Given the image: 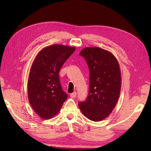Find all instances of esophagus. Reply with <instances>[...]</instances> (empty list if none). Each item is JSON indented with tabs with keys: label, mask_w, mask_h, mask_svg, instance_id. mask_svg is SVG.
<instances>
[{
	"label": "esophagus",
	"mask_w": 151,
	"mask_h": 151,
	"mask_svg": "<svg viewBox=\"0 0 151 151\" xmlns=\"http://www.w3.org/2000/svg\"><path fill=\"white\" fill-rule=\"evenodd\" d=\"M70 97H71V98H75L76 96V92L74 91L73 93H72L70 95Z\"/></svg>",
	"instance_id": "esophagus-1"
}]
</instances>
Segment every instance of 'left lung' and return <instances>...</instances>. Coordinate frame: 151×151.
I'll return each instance as SVG.
<instances>
[{
  "instance_id": "8db88e82",
  "label": "left lung",
  "mask_w": 151,
  "mask_h": 151,
  "mask_svg": "<svg viewBox=\"0 0 151 151\" xmlns=\"http://www.w3.org/2000/svg\"><path fill=\"white\" fill-rule=\"evenodd\" d=\"M89 70V94L78 106L82 113L93 121L103 120L117 104L120 95L121 76L116 58L99 47H86L80 52Z\"/></svg>"
}]
</instances>
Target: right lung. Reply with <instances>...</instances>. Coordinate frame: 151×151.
<instances>
[{
  "label": "right lung",
  "instance_id": "add662e5",
  "mask_svg": "<svg viewBox=\"0 0 151 151\" xmlns=\"http://www.w3.org/2000/svg\"><path fill=\"white\" fill-rule=\"evenodd\" d=\"M75 49L55 44L43 48L35 58L28 76V96L32 108L41 118L55 116L68 97L62 89L59 72Z\"/></svg>",
  "mask_w": 151,
  "mask_h": 151
}]
</instances>
